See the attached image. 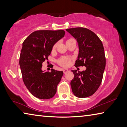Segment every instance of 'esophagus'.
I'll return each mask as SVG.
<instances>
[{
	"label": "esophagus",
	"instance_id": "esophagus-1",
	"mask_svg": "<svg viewBox=\"0 0 127 127\" xmlns=\"http://www.w3.org/2000/svg\"><path fill=\"white\" fill-rule=\"evenodd\" d=\"M63 71L64 73L65 74V73H67L68 72V69H64L63 70Z\"/></svg>",
	"mask_w": 127,
	"mask_h": 127
}]
</instances>
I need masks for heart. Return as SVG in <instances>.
Wrapping results in <instances>:
<instances>
[{
	"mask_svg": "<svg viewBox=\"0 0 127 127\" xmlns=\"http://www.w3.org/2000/svg\"><path fill=\"white\" fill-rule=\"evenodd\" d=\"M56 48H57V44H55L53 46V49H56ZM58 63L63 67H68L71 63V59L69 57H62L59 59Z\"/></svg>",
	"mask_w": 127,
	"mask_h": 127,
	"instance_id": "1",
	"label": "heart"
}]
</instances>
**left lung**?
<instances>
[{"instance_id":"1","label":"left lung","mask_w":127,"mask_h":127,"mask_svg":"<svg viewBox=\"0 0 127 127\" xmlns=\"http://www.w3.org/2000/svg\"><path fill=\"white\" fill-rule=\"evenodd\" d=\"M77 41L79 53L75 66H85V70H72L74 78L70 82L72 90L77 97H87L97 91L101 83L106 65L101 41L91 30L83 27L66 29Z\"/></svg>"}]
</instances>
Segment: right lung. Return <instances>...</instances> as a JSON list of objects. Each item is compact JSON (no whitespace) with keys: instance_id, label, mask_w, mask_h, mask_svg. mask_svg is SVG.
I'll return each instance as SVG.
<instances>
[{"instance_id":"1","label":"right lung","mask_w":127,"mask_h":127,"mask_svg":"<svg viewBox=\"0 0 127 127\" xmlns=\"http://www.w3.org/2000/svg\"><path fill=\"white\" fill-rule=\"evenodd\" d=\"M65 35L64 30H38L23 41L20 57V65L23 82L32 95L40 99L51 98L63 75V71L51 69L42 70V63L48 59L53 47Z\"/></svg>"}]
</instances>
